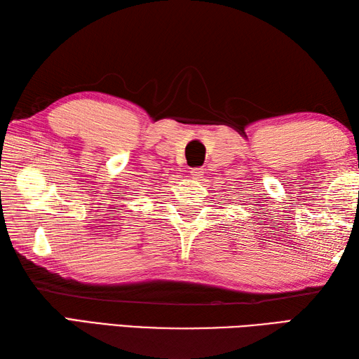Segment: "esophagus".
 Returning a JSON list of instances; mask_svg holds the SVG:
<instances>
[{"label": "esophagus", "mask_w": 359, "mask_h": 359, "mask_svg": "<svg viewBox=\"0 0 359 359\" xmlns=\"http://www.w3.org/2000/svg\"><path fill=\"white\" fill-rule=\"evenodd\" d=\"M189 175H191V177L196 180H201L203 177V168H191Z\"/></svg>", "instance_id": "obj_1"}]
</instances>
